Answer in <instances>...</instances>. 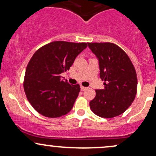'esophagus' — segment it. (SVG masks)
Here are the masks:
<instances>
[{
    "label": "esophagus",
    "instance_id": "1",
    "mask_svg": "<svg viewBox=\"0 0 156 156\" xmlns=\"http://www.w3.org/2000/svg\"><path fill=\"white\" fill-rule=\"evenodd\" d=\"M87 89V87H83V86H80V89H81L82 91L86 90V89Z\"/></svg>",
    "mask_w": 156,
    "mask_h": 156
}]
</instances>
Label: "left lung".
I'll use <instances>...</instances> for the list:
<instances>
[{
	"label": "left lung",
	"mask_w": 156,
	"mask_h": 156,
	"mask_svg": "<svg viewBox=\"0 0 156 156\" xmlns=\"http://www.w3.org/2000/svg\"><path fill=\"white\" fill-rule=\"evenodd\" d=\"M99 62L100 77L104 89L95 90L90 109L101 117L112 118L124 113L137 92L135 68L128 55L114 43H87Z\"/></svg>",
	"instance_id": "1"
}]
</instances>
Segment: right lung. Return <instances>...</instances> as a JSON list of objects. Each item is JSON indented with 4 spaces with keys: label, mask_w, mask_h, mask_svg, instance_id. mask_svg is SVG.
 <instances>
[{
    "label": "right lung",
    "mask_w": 156,
    "mask_h": 156,
    "mask_svg": "<svg viewBox=\"0 0 156 156\" xmlns=\"http://www.w3.org/2000/svg\"><path fill=\"white\" fill-rule=\"evenodd\" d=\"M87 47L85 42L55 41L35 52L26 67L23 87L27 99L37 112L55 118L70 112L80 92V86L61 79V74L69 70Z\"/></svg>",
    "instance_id": "right-lung-1"
}]
</instances>
